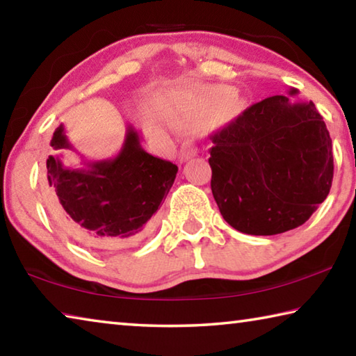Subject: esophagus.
<instances>
[{
	"label": "esophagus",
	"instance_id": "obj_1",
	"mask_svg": "<svg viewBox=\"0 0 356 356\" xmlns=\"http://www.w3.org/2000/svg\"><path fill=\"white\" fill-rule=\"evenodd\" d=\"M196 154H197V147L195 146V143H191V141H185V143L182 144V147H180L179 159L182 160V161H185V160L191 159V156H193V155H196Z\"/></svg>",
	"mask_w": 356,
	"mask_h": 356
}]
</instances>
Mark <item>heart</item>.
Returning a JSON list of instances; mask_svg holds the SVG:
<instances>
[{"mask_svg":"<svg viewBox=\"0 0 356 356\" xmlns=\"http://www.w3.org/2000/svg\"><path fill=\"white\" fill-rule=\"evenodd\" d=\"M225 97H227V92L225 91H206L200 95L197 104H200L201 108H213Z\"/></svg>","mask_w":356,"mask_h":356,"instance_id":"heart-1","label":"heart"}]
</instances>
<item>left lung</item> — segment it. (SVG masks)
Instances as JSON below:
<instances>
[{
	"label": "left lung",
	"mask_w": 356,
	"mask_h": 356,
	"mask_svg": "<svg viewBox=\"0 0 356 356\" xmlns=\"http://www.w3.org/2000/svg\"><path fill=\"white\" fill-rule=\"evenodd\" d=\"M297 89L251 105L210 136L212 193L229 225L275 236L309 220L333 182L331 138L312 102Z\"/></svg>",
	"instance_id": "obj_1"
}]
</instances>
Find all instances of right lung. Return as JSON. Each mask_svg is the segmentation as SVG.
Returning a JSON list of instances; mask_svg holds the SVG:
<instances>
[{"instance_id":"add662e5","label":"right lung","mask_w":356,"mask_h":356,"mask_svg":"<svg viewBox=\"0 0 356 356\" xmlns=\"http://www.w3.org/2000/svg\"><path fill=\"white\" fill-rule=\"evenodd\" d=\"M141 141L129 125L116 156L89 161L81 155V170L65 168L58 155L48 156V209L70 237L92 248L118 250L152 232V216L170 193L177 166L147 154ZM50 146L74 149L63 125Z\"/></svg>"}]
</instances>
